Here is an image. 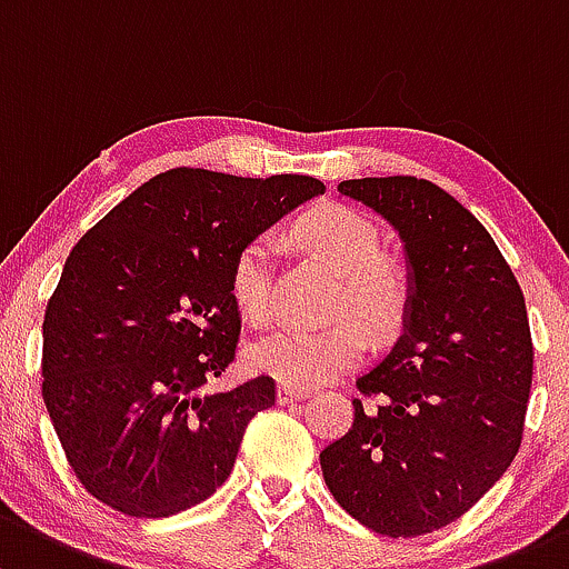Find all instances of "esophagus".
I'll use <instances>...</instances> for the list:
<instances>
[{
	"instance_id": "obj_1",
	"label": "esophagus",
	"mask_w": 569,
	"mask_h": 569,
	"mask_svg": "<svg viewBox=\"0 0 569 569\" xmlns=\"http://www.w3.org/2000/svg\"><path fill=\"white\" fill-rule=\"evenodd\" d=\"M302 398H305V390H300V387H291V385L278 387V403L280 406L297 403V400H302Z\"/></svg>"
}]
</instances>
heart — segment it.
<instances>
[{
  "label": "heart",
  "instance_id": "b5f03b06",
  "mask_svg": "<svg viewBox=\"0 0 569 569\" xmlns=\"http://www.w3.org/2000/svg\"><path fill=\"white\" fill-rule=\"evenodd\" d=\"M300 248L340 269L332 316L338 325L327 330L283 327L267 335L250 349V365L291 387H310L330 381L362 362L368 338L392 335L403 327L415 300V272L398 253L381 250V229L355 207H310L291 226ZM231 297L239 313L253 325H267L274 316V244L267 234L250 237L239 244L229 272ZM357 318L361 321H353Z\"/></svg>",
  "mask_w": 569,
  "mask_h": 569
}]
</instances>
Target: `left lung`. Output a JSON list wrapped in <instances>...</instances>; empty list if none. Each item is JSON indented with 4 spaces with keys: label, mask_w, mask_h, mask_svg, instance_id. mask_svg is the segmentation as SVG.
I'll return each mask as SVG.
<instances>
[{
    "label": "left lung",
    "mask_w": 569,
    "mask_h": 569,
    "mask_svg": "<svg viewBox=\"0 0 569 569\" xmlns=\"http://www.w3.org/2000/svg\"><path fill=\"white\" fill-rule=\"evenodd\" d=\"M338 190L398 229L415 300L395 349L357 379L355 422L321 450V471L362 526L420 537L469 512L518 456L535 370L523 291L439 184L365 177Z\"/></svg>",
    "instance_id": "1"
}]
</instances>
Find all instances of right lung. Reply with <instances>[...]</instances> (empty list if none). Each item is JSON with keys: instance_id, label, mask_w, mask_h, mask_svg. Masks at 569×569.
I'll return each instance as SVG.
<instances>
[{"instance_id": "1", "label": "right lung", "mask_w": 569, "mask_h": 569, "mask_svg": "<svg viewBox=\"0 0 569 569\" xmlns=\"http://www.w3.org/2000/svg\"><path fill=\"white\" fill-rule=\"evenodd\" d=\"M319 193L313 177L182 166L143 182L76 242L46 305L43 400L94 499L166 518L229 480L244 428L278 398L269 376L212 390L242 330L231 261Z\"/></svg>"}]
</instances>
